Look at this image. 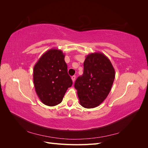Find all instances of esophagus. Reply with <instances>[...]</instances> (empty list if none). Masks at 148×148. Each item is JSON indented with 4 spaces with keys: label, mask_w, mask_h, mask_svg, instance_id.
<instances>
[{
    "label": "esophagus",
    "mask_w": 148,
    "mask_h": 148,
    "mask_svg": "<svg viewBox=\"0 0 148 148\" xmlns=\"http://www.w3.org/2000/svg\"><path fill=\"white\" fill-rule=\"evenodd\" d=\"M75 79H76V76L74 75V76H72V77H71V79H72V81H73V83L75 81Z\"/></svg>",
    "instance_id": "obj_1"
}]
</instances>
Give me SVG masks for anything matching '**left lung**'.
Returning a JSON list of instances; mask_svg holds the SVG:
<instances>
[{
	"label": "left lung",
	"instance_id": "1",
	"mask_svg": "<svg viewBox=\"0 0 148 148\" xmlns=\"http://www.w3.org/2000/svg\"><path fill=\"white\" fill-rule=\"evenodd\" d=\"M82 76L76 79L79 104L84 108L99 106L110 91L115 79V70L109 58L101 52L88 54L83 64Z\"/></svg>",
	"mask_w": 148,
	"mask_h": 148
}]
</instances>
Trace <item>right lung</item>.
I'll list each match as a JSON object with an SVG mask.
<instances>
[{
    "label": "right lung",
    "instance_id": "1",
    "mask_svg": "<svg viewBox=\"0 0 148 148\" xmlns=\"http://www.w3.org/2000/svg\"><path fill=\"white\" fill-rule=\"evenodd\" d=\"M64 58L65 54L61 50L51 49L43 53L34 66L35 91L46 106L60 104L66 90L73 84Z\"/></svg>",
    "mask_w": 148,
    "mask_h": 148
}]
</instances>
